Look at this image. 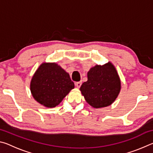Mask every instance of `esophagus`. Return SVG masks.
<instances>
[{"mask_svg":"<svg viewBox=\"0 0 153 153\" xmlns=\"http://www.w3.org/2000/svg\"><path fill=\"white\" fill-rule=\"evenodd\" d=\"M75 85H76V86L77 87V88H79L81 86V85H82V82L80 81V82H76L75 83Z\"/></svg>","mask_w":153,"mask_h":153,"instance_id":"1","label":"esophagus"}]
</instances>
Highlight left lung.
I'll return each mask as SVG.
<instances>
[{
	"instance_id": "1",
	"label": "left lung",
	"mask_w": 153,
	"mask_h": 153,
	"mask_svg": "<svg viewBox=\"0 0 153 153\" xmlns=\"http://www.w3.org/2000/svg\"><path fill=\"white\" fill-rule=\"evenodd\" d=\"M120 89V77L111 63L90 69L88 72V81L80 87L85 100L94 108H102L112 104Z\"/></svg>"
}]
</instances>
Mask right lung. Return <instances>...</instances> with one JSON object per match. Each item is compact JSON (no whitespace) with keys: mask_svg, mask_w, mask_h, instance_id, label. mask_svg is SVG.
I'll return each instance as SVG.
<instances>
[{"mask_svg":"<svg viewBox=\"0 0 153 153\" xmlns=\"http://www.w3.org/2000/svg\"><path fill=\"white\" fill-rule=\"evenodd\" d=\"M74 88L69 74L56 63H43L33 75L30 84L33 97L46 107H55Z\"/></svg>","mask_w":153,"mask_h":153,"instance_id":"1","label":"right lung"}]
</instances>
